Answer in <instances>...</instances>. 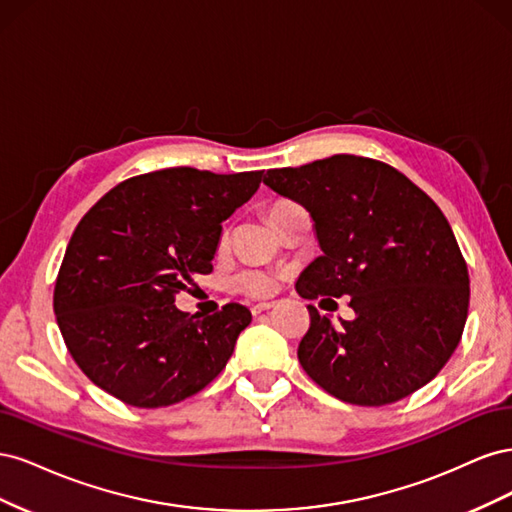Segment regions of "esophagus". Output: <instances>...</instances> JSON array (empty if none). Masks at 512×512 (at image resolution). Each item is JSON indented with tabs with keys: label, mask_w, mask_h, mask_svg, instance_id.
Segmentation results:
<instances>
[{
	"label": "esophagus",
	"mask_w": 512,
	"mask_h": 512,
	"mask_svg": "<svg viewBox=\"0 0 512 512\" xmlns=\"http://www.w3.org/2000/svg\"><path fill=\"white\" fill-rule=\"evenodd\" d=\"M273 307V301H262V303H256V305H252V314L256 316V314H262V312H267V309H271Z\"/></svg>",
	"instance_id": "esophagus-1"
}]
</instances>
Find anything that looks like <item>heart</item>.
<instances>
[{
    "label": "heart",
    "mask_w": 512,
    "mask_h": 512,
    "mask_svg": "<svg viewBox=\"0 0 512 512\" xmlns=\"http://www.w3.org/2000/svg\"><path fill=\"white\" fill-rule=\"evenodd\" d=\"M297 205L292 203H277L271 213H280V211H286V209H292ZM269 213V215H271ZM235 286L247 294H254V297H265V294H271L277 286L275 277L265 273V271H256V269H245L241 273L235 275Z\"/></svg>",
    "instance_id": "b5f03b06"
}]
</instances>
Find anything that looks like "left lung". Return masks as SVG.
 Here are the masks:
<instances>
[{
  "label": "left lung",
  "mask_w": 512,
  "mask_h": 512,
  "mask_svg": "<svg viewBox=\"0 0 512 512\" xmlns=\"http://www.w3.org/2000/svg\"><path fill=\"white\" fill-rule=\"evenodd\" d=\"M265 185L314 220L322 256L299 275L297 292L346 294L356 314L335 327L307 305V376L356 406L393 404L436 378L470 305L468 265L440 207L393 166L348 153L267 170Z\"/></svg>",
  "instance_id": "8db88e82"
}]
</instances>
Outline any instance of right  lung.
Returning a JSON list of instances; mask_svg holds the SVG:
<instances>
[{
  "label": "right lung",
  "instance_id": "right-lung-1",
  "mask_svg": "<svg viewBox=\"0 0 512 512\" xmlns=\"http://www.w3.org/2000/svg\"><path fill=\"white\" fill-rule=\"evenodd\" d=\"M262 170L215 175L164 168L119 183L76 226L55 282L59 331L83 374L136 408L192 397L220 374L250 309L200 318L175 307L213 271L222 222L250 200Z\"/></svg>",
  "mask_w": 512,
  "mask_h": 512
}]
</instances>
